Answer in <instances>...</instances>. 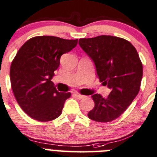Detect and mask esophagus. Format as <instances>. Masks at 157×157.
<instances>
[{"mask_svg":"<svg viewBox=\"0 0 157 157\" xmlns=\"http://www.w3.org/2000/svg\"><path fill=\"white\" fill-rule=\"evenodd\" d=\"M74 95L75 96L77 99H79V100H81V99H83V97H84V96L81 95V94H74Z\"/></svg>","mask_w":157,"mask_h":157,"instance_id":"esophagus-1","label":"esophagus"}]
</instances>
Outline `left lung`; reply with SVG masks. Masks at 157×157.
Listing matches in <instances>:
<instances>
[{
  "instance_id": "1",
  "label": "left lung",
  "mask_w": 157,
  "mask_h": 157,
  "mask_svg": "<svg viewBox=\"0 0 157 157\" xmlns=\"http://www.w3.org/2000/svg\"><path fill=\"white\" fill-rule=\"evenodd\" d=\"M79 45L94 61L100 81L111 90L107 97L92 96L95 105L88 117L97 122H110L127 109L139 93L143 77L139 54L128 40L109 35L81 38Z\"/></svg>"
}]
</instances>
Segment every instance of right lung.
Here are the masks:
<instances>
[{
	"label": "right lung",
	"instance_id": "right-lung-1",
	"mask_svg": "<svg viewBox=\"0 0 157 157\" xmlns=\"http://www.w3.org/2000/svg\"><path fill=\"white\" fill-rule=\"evenodd\" d=\"M77 40L34 36L17 53L10 69L12 90L21 109L33 119L46 122L61 114L71 94L58 92L51 79L60 57L75 48Z\"/></svg>",
	"mask_w": 157,
	"mask_h": 157
}]
</instances>
